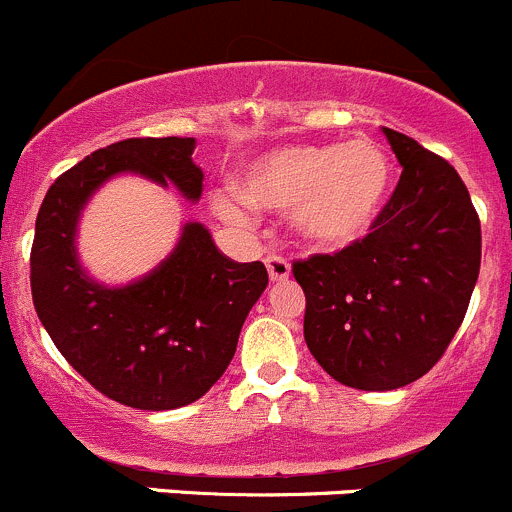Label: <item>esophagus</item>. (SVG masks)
Segmentation results:
<instances>
[{
  "label": "esophagus",
  "instance_id": "34e87169",
  "mask_svg": "<svg viewBox=\"0 0 512 512\" xmlns=\"http://www.w3.org/2000/svg\"><path fill=\"white\" fill-rule=\"evenodd\" d=\"M266 268H268V276H271L273 283H281L291 278V263L281 256H268L266 258Z\"/></svg>",
  "mask_w": 512,
  "mask_h": 512
}]
</instances>
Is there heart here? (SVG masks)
Returning a JSON list of instances; mask_svg holds the SVG:
<instances>
[{"label":"heart","instance_id":"heart-1","mask_svg":"<svg viewBox=\"0 0 512 512\" xmlns=\"http://www.w3.org/2000/svg\"><path fill=\"white\" fill-rule=\"evenodd\" d=\"M392 162L372 140L295 142L273 147L241 167V184L212 194V209L246 226L258 209L288 212L303 244L345 251L372 234L392 194Z\"/></svg>","mask_w":512,"mask_h":512}]
</instances>
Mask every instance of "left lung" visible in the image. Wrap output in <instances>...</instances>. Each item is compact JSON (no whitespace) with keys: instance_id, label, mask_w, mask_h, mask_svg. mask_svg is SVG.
<instances>
[{"instance_id":"obj_1","label":"left lung","mask_w":512,"mask_h":512,"mask_svg":"<svg viewBox=\"0 0 512 512\" xmlns=\"http://www.w3.org/2000/svg\"><path fill=\"white\" fill-rule=\"evenodd\" d=\"M382 133L402 177L372 234L293 263L310 355L365 392L412 384L441 360L481 271V221L458 172L407 135Z\"/></svg>"}]
</instances>
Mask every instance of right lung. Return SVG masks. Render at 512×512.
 Segmentation results:
<instances>
[{
  "instance_id": "1",
  "label": "right lung",
  "mask_w": 512,
  "mask_h": 512,
  "mask_svg": "<svg viewBox=\"0 0 512 512\" xmlns=\"http://www.w3.org/2000/svg\"><path fill=\"white\" fill-rule=\"evenodd\" d=\"M194 138H130L91 152L56 179L36 217L31 295L41 325L81 377L147 412L187 407L212 389L236 352L241 325L268 286L261 261L236 263L199 221L150 273L125 286L88 276L78 221L115 175H140L184 199L202 197Z\"/></svg>"
}]
</instances>
